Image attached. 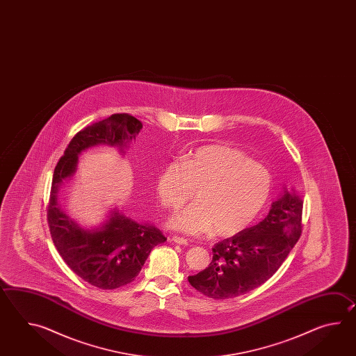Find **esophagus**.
I'll list each match as a JSON object with an SVG mask.
<instances>
[{"instance_id":"34e87169","label":"esophagus","mask_w":356,"mask_h":356,"mask_svg":"<svg viewBox=\"0 0 356 356\" xmlns=\"http://www.w3.org/2000/svg\"><path fill=\"white\" fill-rule=\"evenodd\" d=\"M172 241L173 242L177 243V244H181V245H188V239H186V238H183V236H178V235H175L173 238H172Z\"/></svg>"}]
</instances>
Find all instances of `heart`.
I'll list each match as a JSON object with an SVG mask.
<instances>
[{"instance_id": "b5f03b06", "label": "heart", "mask_w": 356, "mask_h": 356, "mask_svg": "<svg viewBox=\"0 0 356 356\" xmlns=\"http://www.w3.org/2000/svg\"><path fill=\"white\" fill-rule=\"evenodd\" d=\"M196 191V204L175 213L170 227L188 234L215 232L233 236L250 227L265 209L273 175L242 149L206 145L161 168L156 178L160 202L178 210Z\"/></svg>"}]
</instances>
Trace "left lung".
Returning a JSON list of instances; mask_svg holds the SVG:
<instances>
[{"mask_svg": "<svg viewBox=\"0 0 356 356\" xmlns=\"http://www.w3.org/2000/svg\"><path fill=\"white\" fill-rule=\"evenodd\" d=\"M302 200L284 191L268 215L254 227L216 243L211 264L189 276V284L212 299L243 296L280 268L302 232Z\"/></svg>", "mask_w": 356, "mask_h": 356, "instance_id": "obj_1", "label": "left lung"}]
</instances>
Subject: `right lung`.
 Instances as JSON below:
<instances>
[{
  "label": "right lung",
  "mask_w": 356,
  "mask_h": 356,
  "mask_svg": "<svg viewBox=\"0 0 356 356\" xmlns=\"http://www.w3.org/2000/svg\"><path fill=\"white\" fill-rule=\"evenodd\" d=\"M143 123L127 113L112 114L77 132L54 168L47 220L54 245L66 265L83 280L103 290L135 280L152 248L167 238L152 224L114 211L99 229L77 227L57 206L60 183L75 173L79 154L99 144L123 147L135 140Z\"/></svg>",
  "instance_id": "obj_1"
}]
</instances>
